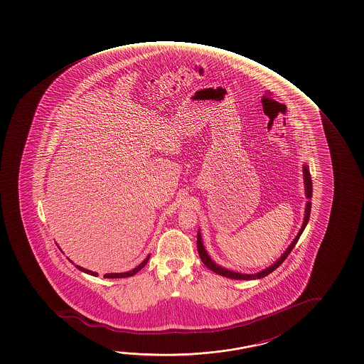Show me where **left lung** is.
Here are the masks:
<instances>
[{
    "mask_svg": "<svg viewBox=\"0 0 364 364\" xmlns=\"http://www.w3.org/2000/svg\"><path fill=\"white\" fill-rule=\"evenodd\" d=\"M304 194H306V198L309 199L307 202H306V208H304V223H302V227H301V230L298 231L297 236L294 237V240L292 241V244L288 246V249H287L284 252H283V255L274 262V264H272L270 267H268L267 269H262V272H257L255 274H242V273H239V272H233V270H228V269L223 268V267H220L218 264H215L210 257L208 255V252L205 250V247H204V245H203L202 241V235H200V231H198V237H197V247L198 252H199V257L202 259V262H204V265L207 267V268L210 269L212 272H215V274L222 275V277H226V278H230V279H237V280H252V279H262L264 277H267V275L270 274L272 272H274L275 269L279 267L282 262L286 260L287 257L289 255V252L293 250V247L296 246L297 244L298 239H299V236L302 235L304 232V228L307 226V223H309V220H310V212H311V198H312V180H311L310 175V167L309 165H304Z\"/></svg>",
    "mask_w": 364,
    "mask_h": 364,
    "instance_id": "left-lung-1",
    "label": "left lung"
}]
</instances>
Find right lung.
<instances>
[{
    "mask_svg": "<svg viewBox=\"0 0 364 364\" xmlns=\"http://www.w3.org/2000/svg\"><path fill=\"white\" fill-rule=\"evenodd\" d=\"M149 255H147V257L144 259V262H141L138 267H136L134 269H132L129 272H125V273H107V274L104 275V278H127V277H132V275L136 274L138 273L141 269L144 268V265L147 264L149 262ZM70 260V259H68ZM72 262V260H70ZM73 264V262H72ZM76 268L78 270H81V272H84L86 274L94 275V277H97V273L95 272H91V270H87V269L82 268V267H80V265H76Z\"/></svg>",
    "mask_w": 364,
    "mask_h": 364,
    "instance_id": "obj_1",
    "label": "right lung"
}]
</instances>
